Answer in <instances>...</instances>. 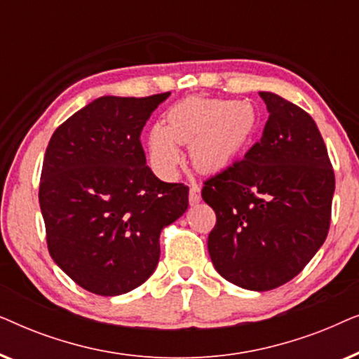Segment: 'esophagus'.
Wrapping results in <instances>:
<instances>
[{
	"label": "esophagus",
	"mask_w": 359,
	"mask_h": 359,
	"mask_svg": "<svg viewBox=\"0 0 359 359\" xmlns=\"http://www.w3.org/2000/svg\"><path fill=\"white\" fill-rule=\"evenodd\" d=\"M201 201V186L193 183L189 188V204L194 205Z\"/></svg>",
	"instance_id": "obj_1"
}]
</instances>
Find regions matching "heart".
<instances>
[{"label": "heart", "mask_w": 359, "mask_h": 359, "mask_svg": "<svg viewBox=\"0 0 359 359\" xmlns=\"http://www.w3.org/2000/svg\"><path fill=\"white\" fill-rule=\"evenodd\" d=\"M257 124V109L247 101L188 97L166 111L163 126L151 127L150 166L163 178H171L181 161L178 144H191L196 168L220 171L238 158Z\"/></svg>", "instance_id": "b5f03b06"}]
</instances>
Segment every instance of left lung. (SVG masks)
Returning a JSON list of instances; mask_svg holds the SVG:
<instances>
[{"mask_svg": "<svg viewBox=\"0 0 359 359\" xmlns=\"http://www.w3.org/2000/svg\"><path fill=\"white\" fill-rule=\"evenodd\" d=\"M269 117L243 160L204 183L214 209L208 248L214 268L250 291L279 287L325 242L335 175L327 147L301 107L262 91Z\"/></svg>", "mask_w": 359, "mask_h": 359, "instance_id": "left-lung-1", "label": "left lung"}]
</instances>
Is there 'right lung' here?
<instances>
[{
  "label": "right lung",
  "instance_id": "obj_1",
  "mask_svg": "<svg viewBox=\"0 0 359 359\" xmlns=\"http://www.w3.org/2000/svg\"><path fill=\"white\" fill-rule=\"evenodd\" d=\"M170 93L102 96L53 132L39 203L48 253L86 291L119 296L155 271L160 232L188 209L189 188L147 166L140 134Z\"/></svg>",
  "mask_w": 359,
  "mask_h": 359
}]
</instances>
